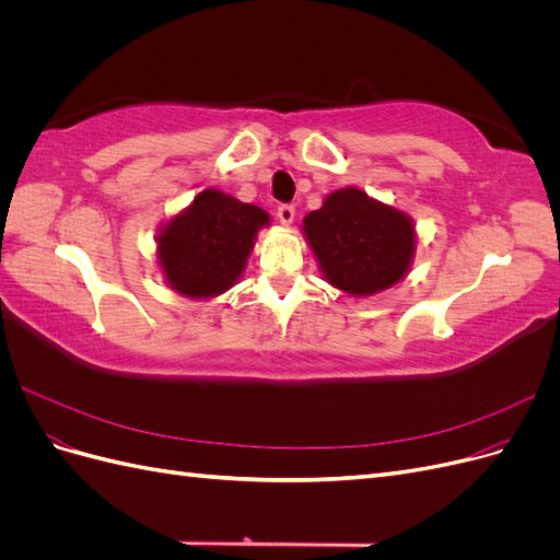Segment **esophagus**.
Returning <instances> with one entry per match:
<instances>
[{"mask_svg": "<svg viewBox=\"0 0 560 560\" xmlns=\"http://www.w3.org/2000/svg\"><path fill=\"white\" fill-rule=\"evenodd\" d=\"M294 214H296V210H294L292 202H280V206H278V219H280L282 224H292L294 222Z\"/></svg>", "mask_w": 560, "mask_h": 560, "instance_id": "esophagus-1", "label": "esophagus"}]
</instances>
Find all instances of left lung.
<instances>
[{
    "label": "left lung",
    "instance_id": "8db88e82",
    "mask_svg": "<svg viewBox=\"0 0 560 560\" xmlns=\"http://www.w3.org/2000/svg\"><path fill=\"white\" fill-rule=\"evenodd\" d=\"M303 231L327 280L350 294L387 290L411 264V219L360 189L334 191L303 219Z\"/></svg>",
    "mask_w": 560,
    "mask_h": 560
}]
</instances>
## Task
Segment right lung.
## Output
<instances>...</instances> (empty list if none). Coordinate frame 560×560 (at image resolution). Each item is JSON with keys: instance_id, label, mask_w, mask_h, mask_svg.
<instances>
[{"instance_id": "1", "label": "right lung", "mask_w": 560, "mask_h": 560, "mask_svg": "<svg viewBox=\"0 0 560 560\" xmlns=\"http://www.w3.org/2000/svg\"><path fill=\"white\" fill-rule=\"evenodd\" d=\"M268 214L249 202L208 189L175 217L159 238L165 278L184 296H214L241 278L254 235Z\"/></svg>"}]
</instances>
